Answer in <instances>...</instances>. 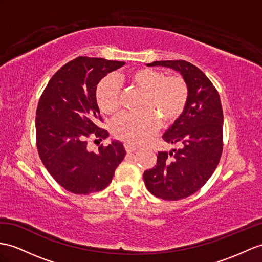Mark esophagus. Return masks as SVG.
<instances>
[{
  "label": "esophagus",
  "instance_id": "1",
  "mask_svg": "<svg viewBox=\"0 0 262 262\" xmlns=\"http://www.w3.org/2000/svg\"><path fill=\"white\" fill-rule=\"evenodd\" d=\"M124 149H125V151H126L127 153H130V152H133V151L138 150V146L129 144V143H124Z\"/></svg>",
  "mask_w": 262,
  "mask_h": 262
}]
</instances>
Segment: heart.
Returning <instances> with one entry per match:
<instances>
[{
  "label": "heart",
  "instance_id": "heart-1",
  "mask_svg": "<svg viewBox=\"0 0 262 262\" xmlns=\"http://www.w3.org/2000/svg\"><path fill=\"white\" fill-rule=\"evenodd\" d=\"M123 81L142 93L141 113H123L113 121V136L129 144H141L155 135L158 119L171 124L186 110L189 88L181 76H165L152 69H137L127 73ZM95 100L100 111L113 116L120 109L121 97L117 82L110 76L101 80L95 89Z\"/></svg>",
  "mask_w": 262,
  "mask_h": 262
}]
</instances>
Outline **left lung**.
Returning <instances> with one entry per match:
<instances>
[{
	"label": "left lung",
	"mask_w": 262,
	"mask_h": 262,
	"mask_svg": "<svg viewBox=\"0 0 262 262\" xmlns=\"http://www.w3.org/2000/svg\"><path fill=\"white\" fill-rule=\"evenodd\" d=\"M179 72L189 88L182 116L162 136L179 149L158 152L157 164L144 171L150 192L163 200H180L205 186L218 165L223 149V112L216 89L200 69L183 60L156 61Z\"/></svg>",
	"instance_id": "1"
}]
</instances>
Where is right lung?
<instances>
[{
    "instance_id": "add662e5",
    "label": "right lung",
    "mask_w": 262,
    "mask_h": 262,
    "mask_svg": "<svg viewBox=\"0 0 262 262\" xmlns=\"http://www.w3.org/2000/svg\"><path fill=\"white\" fill-rule=\"evenodd\" d=\"M124 62L79 56L63 66L49 81L36 109V146L44 167L61 187L89 194L109 186L125 156L123 144L112 141L98 151L86 149L88 139H106L95 100L104 76Z\"/></svg>"
}]
</instances>
